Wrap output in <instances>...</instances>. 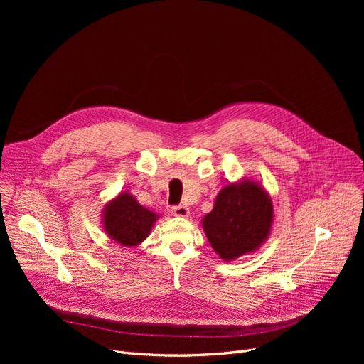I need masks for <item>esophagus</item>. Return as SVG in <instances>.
Wrapping results in <instances>:
<instances>
[{
    "label": "esophagus",
    "instance_id": "1",
    "mask_svg": "<svg viewBox=\"0 0 364 364\" xmlns=\"http://www.w3.org/2000/svg\"><path fill=\"white\" fill-rule=\"evenodd\" d=\"M171 213H172V215H176V217H181V218H184V217H187V215H188V208H187V206H184V205L172 206Z\"/></svg>",
    "mask_w": 364,
    "mask_h": 364
}]
</instances>
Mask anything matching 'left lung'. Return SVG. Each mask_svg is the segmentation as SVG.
Segmentation results:
<instances>
[{"mask_svg":"<svg viewBox=\"0 0 364 364\" xmlns=\"http://www.w3.org/2000/svg\"><path fill=\"white\" fill-rule=\"evenodd\" d=\"M274 211L269 192L255 180L242 178L221 188L202 228L223 261L258 251L269 239Z\"/></svg>","mask_w":364,"mask_h":364,"instance_id":"1","label":"left lung"}]
</instances>
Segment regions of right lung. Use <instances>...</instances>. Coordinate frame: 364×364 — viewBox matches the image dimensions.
I'll return each mask as SVG.
<instances>
[{
	"instance_id": "right-lung-1",
	"label": "right lung",
	"mask_w": 364,
	"mask_h": 364,
	"mask_svg": "<svg viewBox=\"0 0 364 364\" xmlns=\"http://www.w3.org/2000/svg\"><path fill=\"white\" fill-rule=\"evenodd\" d=\"M158 218L156 213L140 205L129 192H122L105 205L102 223L105 233L112 240L134 247L150 235Z\"/></svg>"
}]
</instances>
